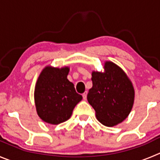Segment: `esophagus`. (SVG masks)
Masks as SVG:
<instances>
[{"label": "esophagus", "instance_id": "obj_1", "mask_svg": "<svg viewBox=\"0 0 160 160\" xmlns=\"http://www.w3.org/2000/svg\"><path fill=\"white\" fill-rule=\"evenodd\" d=\"M87 95H88V92H85L83 94V99H84V100H86V99H87Z\"/></svg>", "mask_w": 160, "mask_h": 160}]
</instances>
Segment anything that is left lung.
<instances>
[{
  "mask_svg": "<svg viewBox=\"0 0 160 160\" xmlns=\"http://www.w3.org/2000/svg\"><path fill=\"white\" fill-rule=\"evenodd\" d=\"M103 68V72L92 71L93 85L87 98L98 122L113 127L130 114L135 90L127 74L118 65L107 61Z\"/></svg>",
  "mask_w": 160,
  "mask_h": 160,
  "instance_id": "8db88e82",
  "label": "left lung"
}]
</instances>
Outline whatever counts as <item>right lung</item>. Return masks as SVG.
I'll return each instance as SVG.
<instances>
[{"instance_id":"obj_1","label":"right lung","mask_w":160,"mask_h":160,"mask_svg":"<svg viewBox=\"0 0 160 160\" xmlns=\"http://www.w3.org/2000/svg\"><path fill=\"white\" fill-rule=\"evenodd\" d=\"M69 67H45L35 83V104L38 117L48 124L58 125L68 120L73 109L82 100L74 84L67 79Z\"/></svg>"}]
</instances>
